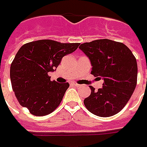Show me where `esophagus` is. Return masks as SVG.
<instances>
[{
  "label": "esophagus",
  "instance_id": "obj_1",
  "mask_svg": "<svg viewBox=\"0 0 147 147\" xmlns=\"http://www.w3.org/2000/svg\"><path fill=\"white\" fill-rule=\"evenodd\" d=\"M72 85H74V86H76V87H79V86L81 85H79V84H78L77 82H73V83H72Z\"/></svg>",
  "mask_w": 147,
  "mask_h": 147
}]
</instances>
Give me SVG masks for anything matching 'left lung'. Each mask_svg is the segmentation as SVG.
Masks as SVG:
<instances>
[{
	"label": "left lung",
	"instance_id": "obj_1",
	"mask_svg": "<svg viewBox=\"0 0 147 147\" xmlns=\"http://www.w3.org/2000/svg\"><path fill=\"white\" fill-rule=\"evenodd\" d=\"M79 48L88 57L91 74L104 80L103 86L84 100L89 112L100 117L115 115L124 108L135 91L138 66L135 56L123 43L110 39L85 42Z\"/></svg>",
	"mask_w": 147,
	"mask_h": 147
}]
</instances>
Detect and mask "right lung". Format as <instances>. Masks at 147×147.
Masks as SVG:
<instances>
[{"mask_svg": "<svg viewBox=\"0 0 147 147\" xmlns=\"http://www.w3.org/2000/svg\"><path fill=\"white\" fill-rule=\"evenodd\" d=\"M79 44L42 39L26 43L16 53L10 67L12 89L20 105L32 115H48L60 105L69 85L51 82L47 74L56 70L62 58Z\"/></svg>", "mask_w": 147, "mask_h": 147, "instance_id": "1", "label": "right lung"}]
</instances>
